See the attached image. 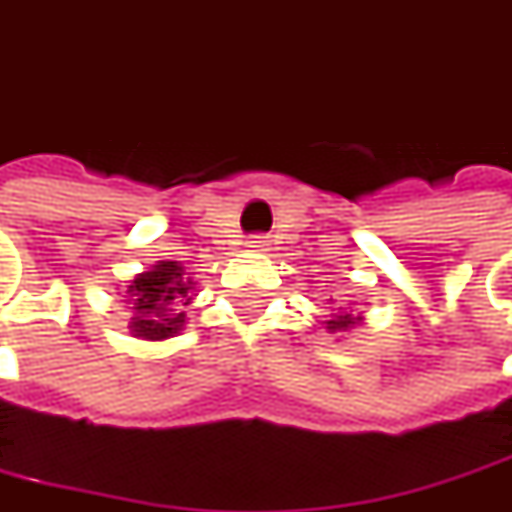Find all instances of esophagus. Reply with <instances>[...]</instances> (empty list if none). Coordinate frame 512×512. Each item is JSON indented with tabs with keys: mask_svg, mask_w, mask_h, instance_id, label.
<instances>
[{
	"mask_svg": "<svg viewBox=\"0 0 512 512\" xmlns=\"http://www.w3.org/2000/svg\"><path fill=\"white\" fill-rule=\"evenodd\" d=\"M246 246H249V252H266L269 240L263 238V235H252V238L246 240Z\"/></svg>",
	"mask_w": 512,
	"mask_h": 512,
	"instance_id": "obj_1",
	"label": "esophagus"
}]
</instances>
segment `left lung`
I'll use <instances>...</instances> for the list:
<instances>
[{"label":"left lung","instance_id":"obj_1","mask_svg":"<svg viewBox=\"0 0 512 512\" xmlns=\"http://www.w3.org/2000/svg\"><path fill=\"white\" fill-rule=\"evenodd\" d=\"M360 323H362V314H354L351 309H340V311H334L323 326H326L328 334H348L351 328L360 326Z\"/></svg>","mask_w":512,"mask_h":512}]
</instances>
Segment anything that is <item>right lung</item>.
Here are the masks:
<instances>
[{
  "mask_svg": "<svg viewBox=\"0 0 512 512\" xmlns=\"http://www.w3.org/2000/svg\"><path fill=\"white\" fill-rule=\"evenodd\" d=\"M195 280L186 277L178 260H158L150 272L135 274L124 291L130 306V334L141 340H167L186 326V306L192 303Z\"/></svg>",
  "mask_w": 512,
  "mask_h": 512,
  "instance_id": "right-lung-1",
  "label": "right lung"
}]
</instances>
